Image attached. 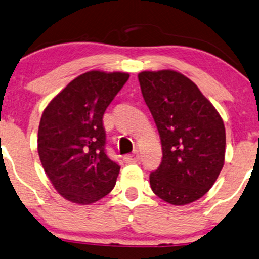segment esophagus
<instances>
[{
    "label": "esophagus",
    "mask_w": 259,
    "mask_h": 259,
    "mask_svg": "<svg viewBox=\"0 0 259 259\" xmlns=\"http://www.w3.org/2000/svg\"><path fill=\"white\" fill-rule=\"evenodd\" d=\"M124 161L126 163H134V162H137L140 160V154L137 150H135L133 154H129V155H125L124 156Z\"/></svg>",
    "instance_id": "34e87169"
}]
</instances>
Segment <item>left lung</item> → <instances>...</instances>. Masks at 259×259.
<instances>
[{
	"label": "left lung",
	"mask_w": 259,
	"mask_h": 259,
	"mask_svg": "<svg viewBox=\"0 0 259 259\" xmlns=\"http://www.w3.org/2000/svg\"><path fill=\"white\" fill-rule=\"evenodd\" d=\"M139 81L162 147L161 163L149 176L150 188L173 205L197 201L224 167V120L198 87L178 71H142Z\"/></svg>",
	"instance_id": "1"
}]
</instances>
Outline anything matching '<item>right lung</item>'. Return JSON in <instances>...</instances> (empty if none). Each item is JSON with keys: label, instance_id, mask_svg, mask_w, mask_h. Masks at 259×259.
I'll return each mask as SVG.
<instances>
[{"label": "right lung", "instance_id": "add662e5", "mask_svg": "<svg viewBox=\"0 0 259 259\" xmlns=\"http://www.w3.org/2000/svg\"><path fill=\"white\" fill-rule=\"evenodd\" d=\"M129 78L126 73L87 71L45 107L38 129L42 168L68 201L91 204L111 192L119 165L105 152V110Z\"/></svg>", "mask_w": 259, "mask_h": 259}]
</instances>
